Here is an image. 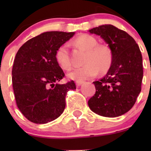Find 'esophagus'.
<instances>
[{"label": "esophagus", "mask_w": 151, "mask_h": 151, "mask_svg": "<svg viewBox=\"0 0 151 151\" xmlns=\"http://www.w3.org/2000/svg\"><path fill=\"white\" fill-rule=\"evenodd\" d=\"M84 83L83 81H81V82H76V85H77V86H80L83 83Z\"/></svg>", "instance_id": "esophagus-1"}]
</instances>
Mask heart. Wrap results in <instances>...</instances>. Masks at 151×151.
<instances>
[{
  "label": "heart",
  "mask_w": 151,
  "mask_h": 151,
  "mask_svg": "<svg viewBox=\"0 0 151 151\" xmlns=\"http://www.w3.org/2000/svg\"><path fill=\"white\" fill-rule=\"evenodd\" d=\"M94 36L88 34L79 36L73 41L74 46L85 51L83 66L75 68L68 74V77L77 82L84 81L94 77L99 71L106 73L112 63V53L106 45H98ZM55 60L61 68L68 70L71 66L68 45L64 44L59 47L55 52Z\"/></svg>",
  "instance_id": "obj_1"
}]
</instances>
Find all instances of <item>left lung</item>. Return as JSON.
<instances>
[{"label":"left lung","mask_w":151,"mask_h":151,"mask_svg":"<svg viewBox=\"0 0 151 151\" xmlns=\"http://www.w3.org/2000/svg\"><path fill=\"white\" fill-rule=\"evenodd\" d=\"M89 32L104 39L113 59L107 74L93 83L96 93L88 106L101 116L122 115L132 109L141 91L143 66L139 47L130 35L114 25H100Z\"/></svg>","instance_id":"obj_1"}]
</instances>
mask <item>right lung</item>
<instances>
[{"label": "right lung", "instance_id": "obj_1", "mask_svg": "<svg viewBox=\"0 0 151 151\" xmlns=\"http://www.w3.org/2000/svg\"><path fill=\"white\" fill-rule=\"evenodd\" d=\"M74 32L50 31L27 41L17 52L12 85L17 106L31 122L43 124L58 118L66 106V96L75 90L73 80L58 84L65 74L55 60L59 47Z\"/></svg>", "mask_w": 151, "mask_h": 151}]
</instances>
